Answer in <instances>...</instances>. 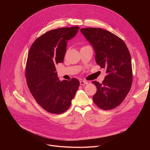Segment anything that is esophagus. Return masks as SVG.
Instances as JSON below:
<instances>
[{"instance_id":"esophagus-1","label":"esophagus","mask_w":150,"mask_h":150,"mask_svg":"<svg viewBox=\"0 0 150 150\" xmlns=\"http://www.w3.org/2000/svg\"><path fill=\"white\" fill-rule=\"evenodd\" d=\"M88 82L86 81H80V85H85V84H87Z\"/></svg>"}]
</instances>
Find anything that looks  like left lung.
I'll use <instances>...</instances> for the list:
<instances>
[{
    "mask_svg": "<svg viewBox=\"0 0 150 150\" xmlns=\"http://www.w3.org/2000/svg\"><path fill=\"white\" fill-rule=\"evenodd\" d=\"M95 52L96 63L106 71L102 83L93 81L97 92L94 103L103 110L118 106L129 92L132 83L131 57L125 42L110 31L99 28L80 30Z\"/></svg>",
    "mask_w": 150,
    "mask_h": 150,
    "instance_id": "left-lung-1",
    "label": "left lung"
}]
</instances>
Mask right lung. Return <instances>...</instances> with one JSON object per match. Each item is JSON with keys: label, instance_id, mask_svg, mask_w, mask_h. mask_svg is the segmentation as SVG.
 Returning <instances> with one entry per match:
<instances>
[{"label": "right lung", "instance_id": "right-lung-1", "mask_svg": "<svg viewBox=\"0 0 150 150\" xmlns=\"http://www.w3.org/2000/svg\"><path fill=\"white\" fill-rule=\"evenodd\" d=\"M79 29L75 26L50 30L37 38L29 50L25 71L28 87L37 103L51 113L67 111L79 86L75 78L59 80L55 67L63 62L67 42Z\"/></svg>", "mask_w": 150, "mask_h": 150}]
</instances>
